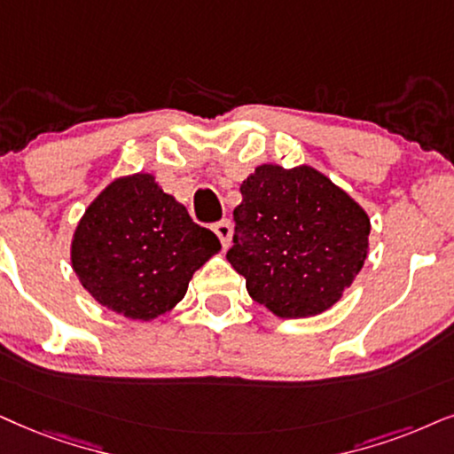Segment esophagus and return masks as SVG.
<instances>
[{
	"mask_svg": "<svg viewBox=\"0 0 454 454\" xmlns=\"http://www.w3.org/2000/svg\"><path fill=\"white\" fill-rule=\"evenodd\" d=\"M214 232L217 234V239H220V243L223 249H226L228 245H231V237H232V223L231 220H220L214 223Z\"/></svg>",
	"mask_w": 454,
	"mask_h": 454,
	"instance_id": "obj_1",
	"label": "esophagus"
}]
</instances>
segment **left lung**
<instances>
[{
  "label": "left lung",
  "mask_w": 454,
  "mask_h": 454,
  "mask_svg": "<svg viewBox=\"0 0 454 454\" xmlns=\"http://www.w3.org/2000/svg\"><path fill=\"white\" fill-rule=\"evenodd\" d=\"M228 262L257 303L303 318L340 301L369 249L364 209L320 171L260 165L240 184Z\"/></svg>",
  "instance_id": "obj_1"
}]
</instances>
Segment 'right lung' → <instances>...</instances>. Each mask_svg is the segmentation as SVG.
Returning <instances> with one entry per match:
<instances>
[{
    "mask_svg": "<svg viewBox=\"0 0 454 454\" xmlns=\"http://www.w3.org/2000/svg\"><path fill=\"white\" fill-rule=\"evenodd\" d=\"M220 247L151 174H134L111 182L85 209L71 262L96 301L153 320L186 295L192 274Z\"/></svg>",
    "mask_w": 454,
    "mask_h": 454,
    "instance_id": "right-lung-1",
    "label": "right lung"
}]
</instances>
